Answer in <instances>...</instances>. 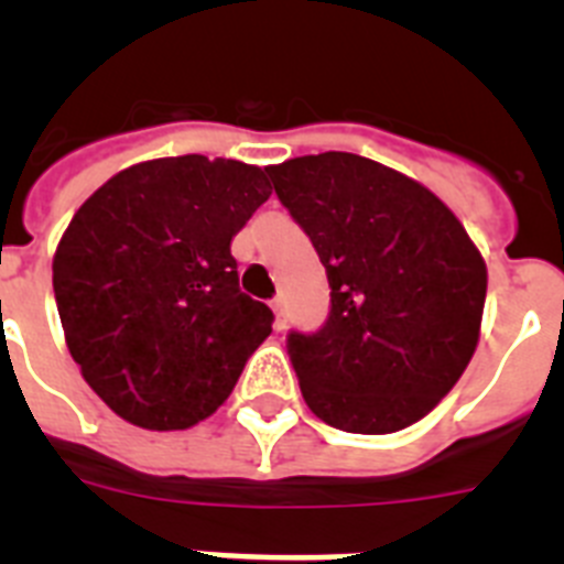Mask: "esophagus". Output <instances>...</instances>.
Masks as SVG:
<instances>
[{"label":"esophagus","mask_w":564,"mask_h":564,"mask_svg":"<svg viewBox=\"0 0 564 564\" xmlns=\"http://www.w3.org/2000/svg\"><path fill=\"white\" fill-rule=\"evenodd\" d=\"M271 307H273V327H276V330H285V305H282V299H273L271 302Z\"/></svg>","instance_id":"obj_1"}]
</instances>
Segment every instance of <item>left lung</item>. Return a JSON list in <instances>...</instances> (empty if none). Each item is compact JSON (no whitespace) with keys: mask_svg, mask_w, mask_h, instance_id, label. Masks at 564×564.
Returning <instances> with one entry per match:
<instances>
[{"mask_svg":"<svg viewBox=\"0 0 564 564\" xmlns=\"http://www.w3.org/2000/svg\"><path fill=\"white\" fill-rule=\"evenodd\" d=\"M268 174L330 282L325 327L288 336L305 403L356 435L406 430L475 356L482 253L441 197L361 154H305Z\"/></svg>","mask_w":564,"mask_h":564,"instance_id":"1","label":"left lung"}]
</instances>
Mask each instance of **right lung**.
<instances>
[{
	"mask_svg": "<svg viewBox=\"0 0 564 564\" xmlns=\"http://www.w3.org/2000/svg\"><path fill=\"white\" fill-rule=\"evenodd\" d=\"M268 169L206 154L123 169L73 214L53 257L69 356L115 415L188 430L231 395L273 313L239 291L231 239Z\"/></svg>",
	"mask_w": 564,
	"mask_h": 564,
	"instance_id": "obj_1",
	"label": "right lung"
}]
</instances>
